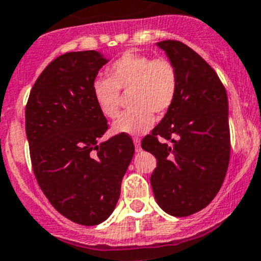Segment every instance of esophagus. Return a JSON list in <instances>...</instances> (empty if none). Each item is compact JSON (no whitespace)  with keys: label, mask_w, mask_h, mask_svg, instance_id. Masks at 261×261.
<instances>
[{"label":"esophagus","mask_w":261,"mask_h":261,"mask_svg":"<svg viewBox=\"0 0 261 261\" xmlns=\"http://www.w3.org/2000/svg\"><path fill=\"white\" fill-rule=\"evenodd\" d=\"M133 143H135L136 151H137V152H140V151L142 150V148H141V140H140V138H138V137L133 138Z\"/></svg>","instance_id":"obj_1"}]
</instances>
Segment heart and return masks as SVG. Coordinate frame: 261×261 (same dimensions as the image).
I'll return each instance as SVG.
<instances>
[{"instance_id":"obj_1","label":"heart","mask_w":261,"mask_h":261,"mask_svg":"<svg viewBox=\"0 0 261 261\" xmlns=\"http://www.w3.org/2000/svg\"><path fill=\"white\" fill-rule=\"evenodd\" d=\"M108 71L109 76H97L92 82V95L106 118L114 119L120 113V89L130 91L132 108L114 123L115 133L147 132L155 123L153 113L163 115L174 103L179 78L170 59L126 52L109 66Z\"/></svg>"}]
</instances>
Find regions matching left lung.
Returning a JSON list of instances; mask_svg holds the SVG:
<instances>
[{"label":"left lung","instance_id":"obj_1","mask_svg":"<svg viewBox=\"0 0 261 261\" xmlns=\"http://www.w3.org/2000/svg\"><path fill=\"white\" fill-rule=\"evenodd\" d=\"M158 46L177 68L178 93L141 146L158 161L150 182L159 206L174 217H188L212 202L227 174V92L214 69L185 43L168 39Z\"/></svg>","mask_w":261,"mask_h":261}]
</instances>
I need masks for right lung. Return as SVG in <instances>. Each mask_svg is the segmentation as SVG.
Instances as JSON below:
<instances>
[{
	"label": "right lung",
	"instance_id": "obj_1",
	"mask_svg": "<svg viewBox=\"0 0 261 261\" xmlns=\"http://www.w3.org/2000/svg\"><path fill=\"white\" fill-rule=\"evenodd\" d=\"M108 61L93 49L61 55L38 76L25 108L37 182L55 209L82 225L110 217L135 153L126 133L98 143L109 125L92 82Z\"/></svg>",
	"mask_w": 261,
	"mask_h": 261
}]
</instances>
